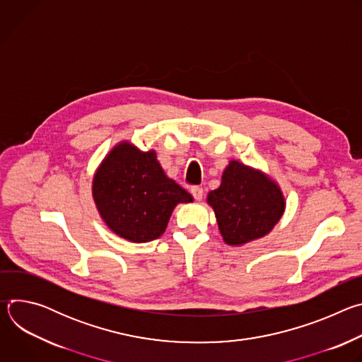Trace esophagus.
I'll list each match as a JSON object with an SVG mask.
<instances>
[{"label":"esophagus","instance_id":"34e87169","mask_svg":"<svg viewBox=\"0 0 362 362\" xmlns=\"http://www.w3.org/2000/svg\"><path fill=\"white\" fill-rule=\"evenodd\" d=\"M190 193H192V196H193L196 200H202V197H203V189H202L200 186H193V187L190 189Z\"/></svg>","mask_w":362,"mask_h":362}]
</instances>
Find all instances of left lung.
I'll return each mask as SVG.
<instances>
[{
    "label": "left lung",
    "mask_w": 362,
    "mask_h": 362,
    "mask_svg": "<svg viewBox=\"0 0 362 362\" xmlns=\"http://www.w3.org/2000/svg\"><path fill=\"white\" fill-rule=\"evenodd\" d=\"M225 243L240 246L264 238L281 221L285 197L267 173L230 160L221 186L208 194Z\"/></svg>",
    "instance_id": "obj_1"
}]
</instances>
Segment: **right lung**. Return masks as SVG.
<instances>
[{"mask_svg":"<svg viewBox=\"0 0 362 362\" xmlns=\"http://www.w3.org/2000/svg\"><path fill=\"white\" fill-rule=\"evenodd\" d=\"M91 190L109 229L134 243L162 236L176 204L193 202L190 193L166 176L156 151H141L130 141H120L103 159Z\"/></svg>","mask_w":362,"mask_h":362,"instance_id":"1","label":"right lung"}]
</instances>
